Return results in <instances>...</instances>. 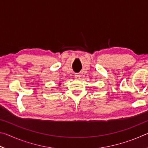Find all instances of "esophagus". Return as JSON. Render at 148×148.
Masks as SVG:
<instances>
[{
	"label": "esophagus",
	"mask_w": 148,
	"mask_h": 148,
	"mask_svg": "<svg viewBox=\"0 0 148 148\" xmlns=\"http://www.w3.org/2000/svg\"><path fill=\"white\" fill-rule=\"evenodd\" d=\"M74 77H75V79H76L78 80V79H80L81 76H80L79 74H75V76H74Z\"/></svg>",
	"instance_id": "esophagus-1"
}]
</instances>
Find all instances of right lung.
Here are the masks:
<instances>
[{
	"mask_svg": "<svg viewBox=\"0 0 148 148\" xmlns=\"http://www.w3.org/2000/svg\"><path fill=\"white\" fill-rule=\"evenodd\" d=\"M61 83H59V86H61Z\"/></svg>",
	"mask_w": 148,
	"mask_h": 148,
	"instance_id": "right-lung-1",
	"label": "right lung"
}]
</instances>
